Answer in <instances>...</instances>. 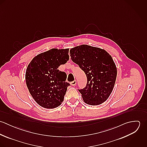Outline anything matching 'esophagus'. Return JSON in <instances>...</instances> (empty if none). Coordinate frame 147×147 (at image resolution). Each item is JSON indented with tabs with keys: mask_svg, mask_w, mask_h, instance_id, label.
I'll return each mask as SVG.
<instances>
[{
	"mask_svg": "<svg viewBox=\"0 0 147 147\" xmlns=\"http://www.w3.org/2000/svg\"><path fill=\"white\" fill-rule=\"evenodd\" d=\"M76 83H77V82H76V80H75L74 81H73V82H71V85H72V86H75V85H76Z\"/></svg>",
	"mask_w": 147,
	"mask_h": 147,
	"instance_id": "obj_1",
	"label": "esophagus"
}]
</instances>
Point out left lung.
<instances>
[{
	"mask_svg": "<svg viewBox=\"0 0 147 147\" xmlns=\"http://www.w3.org/2000/svg\"><path fill=\"white\" fill-rule=\"evenodd\" d=\"M71 60L86 76L87 83L78 89L84 102L90 105L104 102L115 83L117 70L112 57L105 50L82 45L70 50Z\"/></svg>",
	"mask_w": 147,
	"mask_h": 147,
	"instance_id": "8db88e82",
	"label": "left lung"
}]
</instances>
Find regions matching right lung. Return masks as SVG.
Segmentation results:
<instances>
[{"mask_svg":"<svg viewBox=\"0 0 147 147\" xmlns=\"http://www.w3.org/2000/svg\"><path fill=\"white\" fill-rule=\"evenodd\" d=\"M69 49H52L35 57L28 65L25 80L29 91L41 106L55 108L62 104L69 83L67 75L58 69L69 60Z\"/></svg>","mask_w":147,"mask_h":147,"instance_id":"1","label":"right lung"}]
</instances>
